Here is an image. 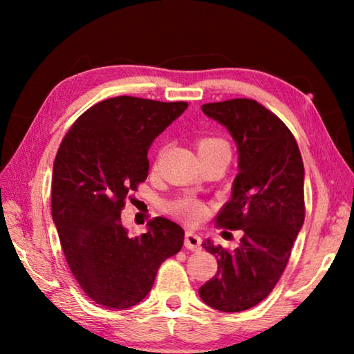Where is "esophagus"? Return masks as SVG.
Segmentation results:
<instances>
[{
	"label": "esophagus",
	"mask_w": 354,
	"mask_h": 354,
	"mask_svg": "<svg viewBox=\"0 0 354 354\" xmlns=\"http://www.w3.org/2000/svg\"><path fill=\"white\" fill-rule=\"evenodd\" d=\"M184 245H185V248H189L192 251L200 250L201 248V237L194 231H187L184 237Z\"/></svg>",
	"instance_id": "1"
}]
</instances>
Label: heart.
<instances>
[{
    "instance_id": "b5f03b06",
    "label": "heart",
    "mask_w": 354,
    "mask_h": 354,
    "mask_svg": "<svg viewBox=\"0 0 354 354\" xmlns=\"http://www.w3.org/2000/svg\"><path fill=\"white\" fill-rule=\"evenodd\" d=\"M220 147H227L223 140L214 139V137H205L198 142V153L211 151V149L220 148ZM171 211L175 212L179 217L189 221H196L200 220L206 212V207L203 203L196 201L194 198H181L176 203L171 205Z\"/></svg>"
}]
</instances>
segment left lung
Returning a JSON list of instances; mask_svg holds the SVG:
<instances>
[{
  "instance_id": "8db88e82",
  "label": "left lung",
  "mask_w": 354,
  "mask_h": 354,
  "mask_svg": "<svg viewBox=\"0 0 354 354\" xmlns=\"http://www.w3.org/2000/svg\"><path fill=\"white\" fill-rule=\"evenodd\" d=\"M209 118L236 142L239 173L231 200L217 223L242 230L234 251L203 242L218 270L200 287V298L221 313H241L261 303L277 286L304 223V165L295 137L281 120L254 100L203 104Z\"/></svg>"
}]
</instances>
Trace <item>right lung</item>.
<instances>
[{
	"mask_svg": "<svg viewBox=\"0 0 354 354\" xmlns=\"http://www.w3.org/2000/svg\"><path fill=\"white\" fill-rule=\"evenodd\" d=\"M115 97L76 120L53 165V221L77 283L100 306L128 309L140 303L167 257L183 248L184 230L156 217L148 231L129 237L122 223L128 192L148 176V149L187 109Z\"/></svg>",
	"mask_w": 354,
	"mask_h": 354,
	"instance_id": "1",
	"label": "right lung"
}]
</instances>
